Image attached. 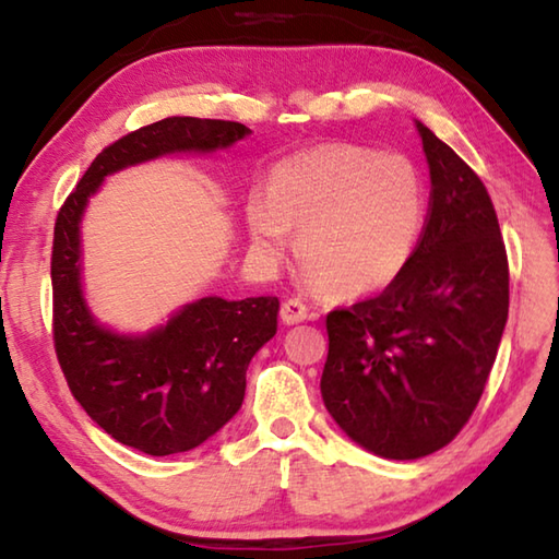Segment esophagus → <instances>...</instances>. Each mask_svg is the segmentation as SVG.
<instances>
[{"label":"esophagus","mask_w":559,"mask_h":559,"mask_svg":"<svg viewBox=\"0 0 559 559\" xmlns=\"http://www.w3.org/2000/svg\"><path fill=\"white\" fill-rule=\"evenodd\" d=\"M310 317L308 308H305V302L300 298H290L281 305V320L283 324H300Z\"/></svg>","instance_id":"1"}]
</instances>
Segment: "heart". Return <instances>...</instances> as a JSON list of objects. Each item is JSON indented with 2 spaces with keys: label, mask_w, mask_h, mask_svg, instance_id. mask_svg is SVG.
Here are the masks:
<instances>
[{
  "label": "heart",
  "mask_w": 559,
  "mask_h": 559,
  "mask_svg": "<svg viewBox=\"0 0 559 559\" xmlns=\"http://www.w3.org/2000/svg\"><path fill=\"white\" fill-rule=\"evenodd\" d=\"M426 193L417 167L400 155L334 142L298 152L271 169L266 193L245 203L251 257L276 269L295 251L308 281L344 298L390 286L417 249Z\"/></svg>",
  "instance_id": "b5f03b06"
}]
</instances>
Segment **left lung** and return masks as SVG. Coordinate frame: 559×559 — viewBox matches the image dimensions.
<instances>
[{
    "label": "left lung",
    "instance_id": "1",
    "mask_svg": "<svg viewBox=\"0 0 559 559\" xmlns=\"http://www.w3.org/2000/svg\"><path fill=\"white\" fill-rule=\"evenodd\" d=\"M414 123L431 177L421 239L380 295L326 314L320 380L338 429L390 461H417L455 439L509 317V261L485 183Z\"/></svg>",
    "mask_w": 559,
    "mask_h": 559
}]
</instances>
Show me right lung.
Listing matches in <instances>:
<instances>
[{"instance_id":"obj_1","label":"right lung","mask_w":559,"mask_h":559,"mask_svg":"<svg viewBox=\"0 0 559 559\" xmlns=\"http://www.w3.org/2000/svg\"><path fill=\"white\" fill-rule=\"evenodd\" d=\"M251 130L171 116L116 140L84 171L55 221L52 338L74 400L118 443L147 455L186 453L245 402L251 358L278 330V298L186 302L142 334L102 324L84 298L82 217L106 177L167 155H213Z\"/></svg>"}]
</instances>
